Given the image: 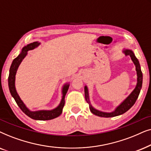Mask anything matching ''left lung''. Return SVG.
I'll list each match as a JSON object with an SVG mask.
<instances>
[{"instance_id": "8db88e82", "label": "left lung", "mask_w": 151, "mask_h": 151, "mask_svg": "<svg viewBox=\"0 0 151 151\" xmlns=\"http://www.w3.org/2000/svg\"><path fill=\"white\" fill-rule=\"evenodd\" d=\"M124 53L127 56H130L131 58L132 61H133L136 67V71L137 74V86L135 88H134L133 91L131 92V94L128 96L120 105L116 108L115 110L112 112H104L99 111V110L94 109L90 104V100H89V96H88V88L85 86L84 88V91H85V97L87 103L89 104V108L90 111L92 113L95 114L96 116H101V117H112V116H116L120 114H124V112L128 111L132 106L135 103L136 100L137 99L139 94L140 90L142 89V80H143V76H142V72L141 70V68H140L139 63L138 59H137L135 56H134L133 52L130 50H124Z\"/></svg>"}]
</instances>
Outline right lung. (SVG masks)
I'll list each match as a JSON object with an SVG mask.
<instances>
[{
	"instance_id": "obj_1",
	"label": "right lung",
	"mask_w": 151,
	"mask_h": 151,
	"mask_svg": "<svg viewBox=\"0 0 151 151\" xmlns=\"http://www.w3.org/2000/svg\"><path fill=\"white\" fill-rule=\"evenodd\" d=\"M40 43L39 42H33V43L28 44L27 45L25 46L22 50L21 53L14 59V61L12 63L11 67L9 69V74L8 77V85H9V89L11 93L12 96H13L15 101L17 102V105L21 108L22 111L25 113L26 115L29 116L30 118L36 120H50L55 119V118L59 116L60 114L62 113V110L64 105H65V96L67 93L68 88H69V84H65L63 88V97L62 100L60 103L59 106L55 109L52 110H39V111H35L32 112L28 109L26 107L23 102L22 101L21 98L19 97V94H17V90L15 88V75L17 73V69L19 68L20 63L23 61V59L25 58L27 55V52L29 50L35 49L37 46L39 45Z\"/></svg>"
}]
</instances>
